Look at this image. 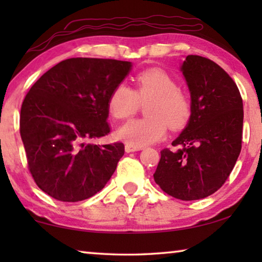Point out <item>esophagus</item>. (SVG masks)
Masks as SVG:
<instances>
[{
  "instance_id": "34e87169",
  "label": "esophagus",
  "mask_w": 262,
  "mask_h": 262,
  "mask_svg": "<svg viewBox=\"0 0 262 262\" xmlns=\"http://www.w3.org/2000/svg\"><path fill=\"white\" fill-rule=\"evenodd\" d=\"M126 151L127 152H134V151H139V150H142V147H136V145H132V144H126Z\"/></svg>"
}]
</instances>
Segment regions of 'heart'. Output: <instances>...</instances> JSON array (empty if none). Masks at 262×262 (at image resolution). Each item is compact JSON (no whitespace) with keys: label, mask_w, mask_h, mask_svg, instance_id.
<instances>
[{"label":"heart","mask_w":262,"mask_h":262,"mask_svg":"<svg viewBox=\"0 0 262 262\" xmlns=\"http://www.w3.org/2000/svg\"><path fill=\"white\" fill-rule=\"evenodd\" d=\"M145 102L147 118L130 120L118 130V137L127 144L142 147L154 143L165 135L167 125L171 129H181L192 114L187 92L179 88L173 76L159 68L137 74L133 90L126 84H118L108 96L107 108L114 119L125 120Z\"/></svg>","instance_id":"obj_1"}]
</instances>
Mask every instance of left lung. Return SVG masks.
<instances>
[{"mask_svg": "<svg viewBox=\"0 0 262 262\" xmlns=\"http://www.w3.org/2000/svg\"><path fill=\"white\" fill-rule=\"evenodd\" d=\"M183 74L192 114L187 127L161 151L154 179L163 192L192 201L219 190L242 150L243 99L229 74L207 57L188 55Z\"/></svg>", "mask_w": 262, "mask_h": 262, "instance_id": "obj_1", "label": "left lung"}]
</instances>
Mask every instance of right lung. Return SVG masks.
Segmentation results:
<instances>
[{
    "label": "right lung",
    "mask_w": 262,
    "mask_h": 262,
    "mask_svg": "<svg viewBox=\"0 0 262 262\" xmlns=\"http://www.w3.org/2000/svg\"><path fill=\"white\" fill-rule=\"evenodd\" d=\"M130 62L72 57L46 72L26 94L19 133L28 167L42 192L77 202L99 192L125 154L121 142L92 144L107 135V99Z\"/></svg>",
    "instance_id": "add662e5"
}]
</instances>
